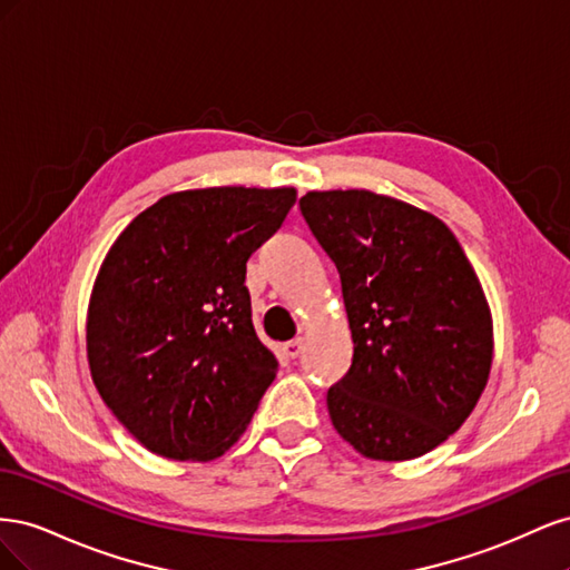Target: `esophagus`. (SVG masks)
I'll list each match as a JSON object with an SVG mask.
<instances>
[{
	"label": "esophagus",
	"mask_w": 570,
	"mask_h": 570,
	"mask_svg": "<svg viewBox=\"0 0 570 570\" xmlns=\"http://www.w3.org/2000/svg\"><path fill=\"white\" fill-rule=\"evenodd\" d=\"M302 350H304V340L302 337H295V340H289V342L283 344V352L287 354V358H297L302 354Z\"/></svg>",
	"instance_id": "1"
}]
</instances>
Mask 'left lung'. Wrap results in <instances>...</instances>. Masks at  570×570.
<instances>
[{"label":"left lung","instance_id":"1","mask_svg":"<svg viewBox=\"0 0 570 570\" xmlns=\"http://www.w3.org/2000/svg\"><path fill=\"white\" fill-rule=\"evenodd\" d=\"M333 258L354 340L327 390L342 440L375 461L428 454L471 416L492 368V314L459 239L419 206L371 189L299 199Z\"/></svg>","mask_w":570,"mask_h":570}]
</instances>
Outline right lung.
<instances>
[{"mask_svg": "<svg viewBox=\"0 0 570 570\" xmlns=\"http://www.w3.org/2000/svg\"><path fill=\"white\" fill-rule=\"evenodd\" d=\"M295 187L161 197L116 237L88 306L97 392L145 450L212 461L243 438L278 358L256 337L247 258L283 226Z\"/></svg>", "mask_w": 570, "mask_h": 570, "instance_id": "1", "label": "right lung"}]
</instances>
